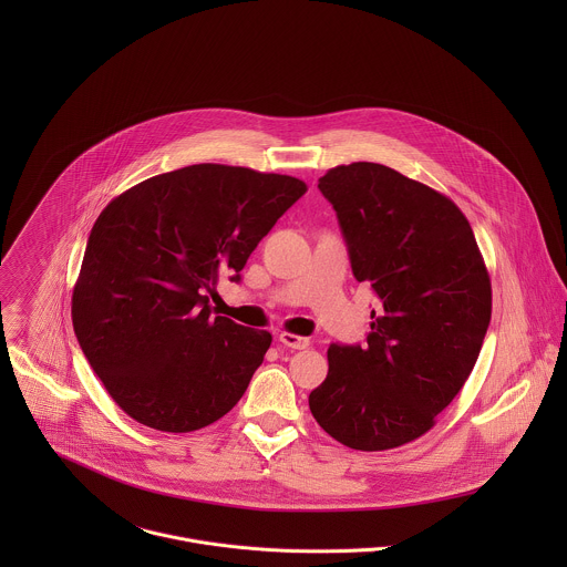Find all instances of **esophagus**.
Listing matches in <instances>:
<instances>
[{
	"mask_svg": "<svg viewBox=\"0 0 567 567\" xmlns=\"http://www.w3.org/2000/svg\"><path fill=\"white\" fill-rule=\"evenodd\" d=\"M279 342L288 349H308L310 347V338H303V336H297V333H279Z\"/></svg>",
	"mask_w": 567,
	"mask_h": 567,
	"instance_id": "1",
	"label": "esophagus"
}]
</instances>
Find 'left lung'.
I'll return each instance as SVG.
<instances>
[{"label": "left lung", "instance_id": "obj_1", "mask_svg": "<svg viewBox=\"0 0 567 567\" xmlns=\"http://www.w3.org/2000/svg\"><path fill=\"white\" fill-rule=\"evenodd\" d=\"M353 277L380 299L367 344H329L310 410L351 450H393L425 434L467 382L491 321V281L463 212L393 167L327 169Z\"/></svg>", "mask_w": 567, "mask_h": 567}]
</instances>
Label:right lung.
Returning a JSON list of instances; mask_svg holds the SVG:
<instances>
[{
  "label": "right lung",
  "mask_w": 567,
  "mask_h": 567,
  "mask_svg": "<svg viewBox=\"0 0 567 567\" xmlns=\"http://www.w3.org/2000/svg\"><path fill=\"white\" fill-rule=\"evenodd\" d=\"M306 192L295 176L198 163L146 178L102 209L72 321L128 416L194 432L240 402L272 336L212 317L207 292L220 272L240 281L248 255Z\"/></svg>",
  "instance_id": "1"
}]
</instances>
